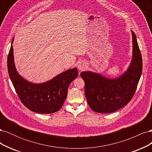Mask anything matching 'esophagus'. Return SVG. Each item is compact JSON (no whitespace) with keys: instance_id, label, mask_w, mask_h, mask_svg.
Listing matches in <instances>:
<instances>
[{"instance_id":"34e87169","label":"esophagus","mask_w":152,"mask_h":152,"mask_svg":"<svg viewBox=\"0 0 152 152\" xmlns=\"http://www.w3.org/2000/svg\"><path fill=\"white\" fill-rule=\"evenodd\" d=\"M86 67V64L84 61H80L77 65V68L79 70H83Z\"/></svg>"}]
</instances>
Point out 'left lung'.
<instances>
[{"label":"left lung","instance_id":"obj_1","mask_svg":"<svg viewBox=\"0 0 152 152\" xmlns=\"http://www.w3.org/2000/svg\"><path fill=\"white\" fill-rule=\"evenodd\" d=\"M132 55L127 70L115 78L84 71L80 76L85 82L87 102L94 112L108 113L126 105L134 96L142 73V62L134 31L131 30Z\"/></svg>","mask_w":152,"mask_h":152}]
</instances>
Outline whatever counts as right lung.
Listing matches in <instances>:
<instances>
[{
  "label": "right lung",
  "instance_id": "1",
  "mask_svg": "<svg viewBox=\"0 0 152 152\" xmlns=\"http://www.w3.org/2000/svg\"><path fill=\"white\" fill-rule=\"evenodd\" d=\"M7 58L9 75L21 102L31 111L53 113L60 110L67 97L68 87L79 75L77 67L68 69L42 83L25 79L18 72L14 59L12 43Z\"/></svg>",
  "mask_w": 152,
  "mask_h": 152
}]
</instances>
